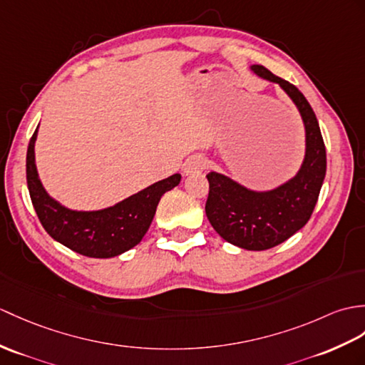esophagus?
Returning <instances> with one entry per match:
<instances>
[{
	"label": "esophagus",
	"instance_id": "esophagus-1",
	"mask_svg": "<svg viewBox=\"0 0 365 365\" xmlns=\"http://www.w3.org/2000/svg\"><path fill=\"white\" fill-rule=\"evenodd\" d=\"M203 168H205V162H203V158L200 155H192V157L186 160V163L183 166V173L186 175L197 174V173L202 171Z\"/></svg>",
	"mask_w": 365,
	"mask_h": 365
}]
</instances>
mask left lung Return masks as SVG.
Instances as JSON below:
<instances>
[{
	"instance_id": "1",
	"label": "left lung",
	"mask_w": 365,
	"mask_h": 365,
	"mask_svg": "<svg viewBox=\"0 0 365 365\" xmlns=\"http://www.w3.org/2000/svg\"><path fill=\"white\" fill-rule=\"evenodd\" d=\"M252 71L275 82L297 106L304 124L303 163L291 180L270 191H253L230 177L210 173L205 213L221 238L245 250H267L284 242L309 221L327 173V150L314 110L302 91L262 65Z\"/></svg>"
}]
</instances>
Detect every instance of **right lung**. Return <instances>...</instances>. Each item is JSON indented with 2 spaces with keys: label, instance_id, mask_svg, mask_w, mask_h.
<instances>
[{
  "label": "right lung",
  "instance_id": "add662e5",
  "mask_svg": "<svg viewBox=\"0 0 365 365\" xmlns=\"http://www.w3.org/2000/svg\"><path fill=\"white\" fill-rule=\"evenodd\" d=\"M36 140L37 129L26 155V180L32 205L51 238L83 257L112 258L135 247L150 227L160 199L182 179L180 174H174L104 210H70L51 197L38 179L34 154Z\"/></svg>",
  "mask_w": 365,
  "mask_h": 365
}]
</instances>
